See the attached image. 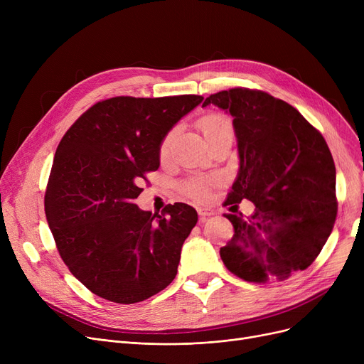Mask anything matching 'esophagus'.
<instances>
[{"instance_id":"obj_1","label":"esophagus","mask_w":364,"mask_h":364,"mask_svg":"<svg viewBox=\"0 0 364 364\" xmlns=\"http://www.w3.org/2000/svg\"><path fill=\"white\" fill-rule=\"evenodd\" d=\"M198 214L200 217H209V215H214L215 211H214L213 208H209V206H202V208H198Z\"/></svg>"}]
</instances>
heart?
Returning <instances> with one entry per match:
<instances>
[{"label":"heart","mask_w":364,"mask_h":364,"mask_svg":"<svg viewBox=\"0 0 364 364\" xmlns=\"http://www.w3.org/2000/svg\"><path fill=\"white\" fill-rule=\"evenodd\" d=\"M199 128L202 129L205 139H211L215 134L225 131V129H232V124L223 114L218 113H209L205 114V117L199 121ZM172 137L174 134L168 132L166 136L162 139L161 144H159V156L161 159H166L169 155L171 150V144H172ZM215 184V178H205V177H196L188 180L184 184V192L192 196L193 199L198 200H205L209 196V190Z\"/></svg>","instance_id":"heart-1"}]
</instances>
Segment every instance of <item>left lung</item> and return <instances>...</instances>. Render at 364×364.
<instances>
[{"mask_svg":"<svg viewBox=\"0 0 364 364\" xmlns=\"http://www.w3.org/2000/svg\"><path fill=\"white\" fill-rule=\"evenodd\" d=\"M209 105L232 114L237 139L239 172L225 205H255L247 218L224 214L235 235L220 250L223 262L254 283L305 270L331 236L338 211L326 141L295 107L269 92L232 88L209 95L202 107Z\"/></svg>","mask_w":364,"mask_h":364,"instance_id":"left-lung-1","label":"left lung"}]
</instances>
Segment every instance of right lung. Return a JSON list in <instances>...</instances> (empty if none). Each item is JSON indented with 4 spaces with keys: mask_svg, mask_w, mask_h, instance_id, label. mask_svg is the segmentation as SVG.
I'll return each mask as SVG.
<instances>
[{
    "mask_svg": "<svg viewBox=\"0 0 364 364\" xmlns=\"http://www.w3.org/2000/svg\"><path fill=\"white\" fill-rule=\"evenodd\" d=\"M202 100L112 97L82 113L59 143L46 215L68 269L97 296L140 302L176 279L196 209L177 202L158 215L134 200L141 178L159 168L162 139Z\"/></svg>",
    "mask_w": 364,
    "mask_h": 364,
    "instance_id": "right-lung-1",
    "label": "right lung"
}]
</instances>
